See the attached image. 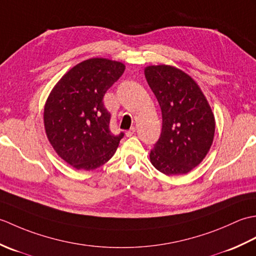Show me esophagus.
Instances as JSON below:
<instances>
[{
  "mask_svg": "<svg viewBox=\"0 0 256 256\" xmlns=\"http://www.w3.org/2000/svg\"><path fill=\"white\" fill-rule=\"evenodd\" d=\"M135 130H136V128H135L134 126H132L131 128H130V130H128V131L126 133H125V134H126V136H128V138H131V136H132V135L134 134V132H135Z\"/></svg>",
  "mask_w": 256,
  "mask_h": 256,
  "instance_id": "34e87169",
  "label": "esophagus"
}]
</instances>
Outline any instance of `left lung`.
I'll use <instances>...</instances> for the list:
<instances>
[{
  "mask_svg": "<svg viewBox=\"0 0 256 256\" xmlns=\"http://www.w3.org/2000/svg\"><path fill=\"white\" fill-rule=\"evenodd\" d=\"M144 74L162 118L150 162L168 176L187 174L202 162L214 142V113L197 82L182 70L160 64L146 67Z\"/></svg>",
  "mask_w": 256,
  "mask_h": 256,
  "instance_id": "8db88e82",
  "label": "left lung"
}]
</instances>
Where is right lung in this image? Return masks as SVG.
I'll return each instance as SVG.
<instances>
[{
	"label": "right lung",
	"instance_id": "right-lung-1",
	"mask_svg": "<svg viewBox=\"0 0 256 256\" xmlns=\"http://www.w3.org/2000/svg\"><path fill=\"white\" fill-rule=\"evenodd\" d=\"M124 70L120 62L86 59L64 74L48 96L44 108L47 138L76 170H92L106 164L124 136L111 133V114L103 104L106 90Z\"/></svg>",
	"mask_w": 256,
	"mask_h": 256
}]
</instances>
